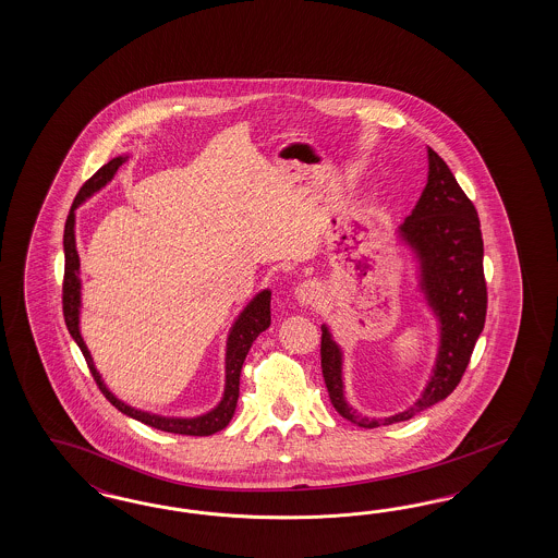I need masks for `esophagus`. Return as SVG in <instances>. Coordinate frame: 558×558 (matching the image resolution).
I'll use <instances>...</instances> for the list:
<instances>
[{
    "mask_svg": "<svg viewBox=\"0 0 558 558\" xmlns=\"http://www.w3.org/2000/svg\"><path fill=\"white\" fill-rule=\"evenodd\" d=\"M296 301L304 304V306H313V304H319L323 301V288L319 282L315 280H308L303 282L301 287L296 288Z\"/></svg>",
    "mask_w": 558,
    "mask_h": 558,
    "instance_id": "34e87169",
    "label": "esophagus"
}]
</instances>
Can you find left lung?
<instances>
[{
  "label": "left lung",
  "mask_w": 558,
  "mask_h": 558,
  "mask_svg": "<svg viewBox=\"0 0 558 558\" xmlns=\"http://www.w3.org/2000/svg\"><path fill=\"white\" fill-rule=\"evenodd\" d=\"M420 203L399 229L422 264V290L439 319V352L434 376L422 399L385 420L357 415L343 399L341 352L329 329L322 327V371L329 401L339 415L360 427L405 422L444 401L462 380L474 343L487 317V282L483 271L481 220L454 173L434 149Z\"/></svg>",
  "instance_id": "8db88e82"
}]
</instances>
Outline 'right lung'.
I'll use <instances>...</instances> for the list:
<instances>
[{
  "label": "right lung",
  "instance_id": "add662e5",
  "mask_svg": "<svg viewBox=\"0 0 558 558\" xmlns=\"http://www.w3.org/2000/svg\"><path fill=\"white\" fill-rule=\"evenodd\" d=\"M124 163V157H117L112 161H108L106 166H101L84 186L80 187L73 206L69 210L68 220H65V235H63V247H65V276H63V317H65V325H68L71 338L75 339V343L80 345L82 354H84L87 368L92 372L98 389L101 395L119 409L120 413L133 417L136 422L151 425L155 429L161 432H169V434H180V436H213L220 429H225L233 413H235L236 399H239V374H241V366L245 362V355L250 352L252 343L255 338L266 331L270 327V290H264L255 296L252 303L245 306V311L239 315L231 336L227 341V360H225V397L220 401L217 409H213L210 413H206L203 417H194V420H173V417H159V415H151L145 411H138L135 407L124 405L119 401L110 390L106 389V385L101 383V376L94 366V360L85 348L84 339L80 333V257H77V250H75V208L84 203L85 198H89L94 192H98L101 186H106L112 175L117 173V169Z\"/></svg>",
  "mask_w": 558,
  "mask_h": 558
}]
</instances>
